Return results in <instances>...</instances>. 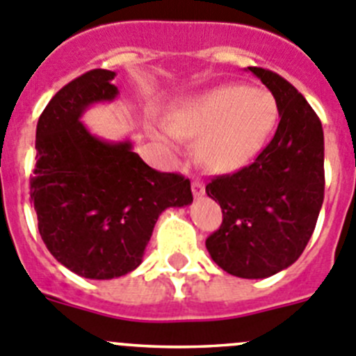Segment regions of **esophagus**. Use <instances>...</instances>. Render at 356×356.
I'll use <instances>...</instances> for the list:
<instances>
[{
	"label": "esophagus",
	"instance_id": "34e87169",
	"mask_svg": "<svg viewBox=\"0 0 356 356\" xmlns=\"http://www.w3.org/2000/svg\"><path fill=\"white\" fill-rule=\"evenodd\" d=\"M191 191H193V197H195V198L204 197V193H205V186H204V182H200V181H193V184H191Z\"/></svg>",
	"mask_w": 356,
	"mask_h": 356
}]
</instances>
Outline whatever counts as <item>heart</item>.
Masks as SVG:
<instances>
[{"mask_svg": "<svg viewBox=\"0 0 356 356\" xmlns=\"http://www.w3.org/2000/svg\"><path fill=\"white\" fill-rule=\"evenodd\" d=\"M279 108L264 89L227 84L186 99L172 112L168 129L200 138L198 158L214 172H235L253 161L270 138Z\"/></svg>", "mask_w": 356, "mask_h": 356, "instance_id": "1", "label": "heart"}]
</instances>
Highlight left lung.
I'll return each mask as SVG.
<instances>
[{
    "label": "left lung",
    "mask_w": 356,
    "mask_h": 356,
    "mask_svg": "<svg viewBox=\"0 0 356 356\" xmlns=\"http://www.w3.org/2000/svg\"><path fill=\"white\" fill-rule=\"evenodd\" d=\"M248 72L272 92L281 121L249 167L205 186L223 209L205 248L228 274L264 279L295 264L313 235L323 204L325 142L320 119L290 82L257 66Z\"/></svg>",
    "instance_id": "left-lung-1"
}]
</instances>
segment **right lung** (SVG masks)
I'll list each match as a JSON object with an SVG mask.
<instances>
[{
  "label": "right lung",
  "mask_w": 356,
  "mask_h": 356,
  "mask_svg": "<svg viewBox=\"0 0 356 356\" xmlns=\"http://www.w3.org/2000/svg\"><path fill=\"white\" fill-rule=\"evenodd\" d=\"M114 77L108 70L81 75L36 124L31 200L40 235L59 264L88 279L135 270L159 214L193 202L188 179L156 172L131 140L99 138L81 121L89 107L118 98Z\"/></svg>",
  "instance_id": "right-lung-1"
}]
</instances>
